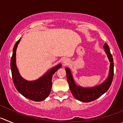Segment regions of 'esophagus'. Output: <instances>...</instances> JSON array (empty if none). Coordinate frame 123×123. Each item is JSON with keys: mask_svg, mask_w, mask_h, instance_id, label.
Returning a JSON list of instances; mask_svg holds the SVG:
<instances>
[{"mask_svg": "<svg viewBox=\"0 0 123 123\" xmlns=\"http://www.w3.org/2000/svg\"><path fill=\"white\" fill-rule=\"evenodd\" d=\"M68 60H63V64H64V65H68Z\"/></svg>", "mask_w": 123, "mask_h": 123, "instance_id": "1", "label": "esophagus"}]
</instances>
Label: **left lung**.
Returning <instances> with one entry per match:
<instances>
[{"instance_id":"left-lung-1","label":"left lung","mask_w":123,"mask_h":123,"mask_svg":"<svg viewBox=\"0 0 123 123\" xmlns=\"http://www.w3.org/2000/svg\"><path fill=\"white\" fill-rule=\"evenodd\" d=\"M104 48L105 49V51L111 62V67H110L109 77H107L106 81L100 85L92 87V88H84V87L77 86L75 84L74 81L72 78L70 70L68 68L65 69L66 72L67 80L71 93H72L74 97L79 101L88 103L95 100L96 99L100 97H101L103 93H105L109 89L112 84L113 74H114V70H113L114 65H113V57L110 51L109 47L106 43H105L104 45Z\"/></svg>"}]
</instances>
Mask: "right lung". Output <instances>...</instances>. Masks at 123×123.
<instances>
[{"label":"right lung","mask_w":123,"mask_h":123,"mask_svg":"<svg viewBox=\"0 0 123 123\" xmlns=\"http://www.w3.org/2000/svg\"><path fill=\"white\" fill-rule=\"evenodd\" d=\"M20 40V38L14 45L11 58V69L14 85L17 91L26 98L35 101H41L50 94L52 75L61 67V65L55 66L36 81H28L24 80L20 75L16 65V51Z\"/></svg>","instance_id":"obj_1"}]
</instances>
